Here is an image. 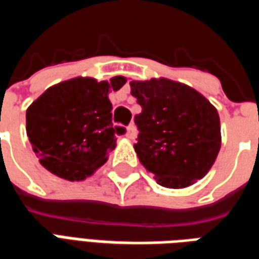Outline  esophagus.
Segmentation results:
<instances>
[{"label":"esophagus","instance_id":"34e87169","mask_svg":"<svg viewBox=\"0 0 259 259\" xmlns=\"http://www.w3.org/2000/svg\"><path fill=\"white\" fill-rule=\"evenodd\" d=\"M126 137H127L129 140H135L136 139V124L135 123H130L129 126H127Z\"/></svg>","mask_w":259,"mask_h":259}]
</instances>
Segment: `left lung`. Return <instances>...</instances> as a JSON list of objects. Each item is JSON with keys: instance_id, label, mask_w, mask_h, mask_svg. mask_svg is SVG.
Wrapping results in <instances>:
<instances>
[{"instance_id": "obj_1", "label": "left lung", "mask_w": 259, "mask_h": 259, "mask_svg": "<svg viewBox=\"0 0 259 259\" xmlns=\"http://www.w3.org/2000/svg\"><path fill=\"white\" fill-rule=\"evenodd\" d=\"M130 89L141 105L135 150L143 166L168 189L202 179L221 150L217 108L190 85L165 77L133 80Z\"/></svg>"}]
</instances>
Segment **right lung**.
<instances>
[{
    "label": "right lung",
    "instance_id": "1",
    "mask_svg": "<svg viewBox=\"0 0 259 259\" xmlns=\"http://www.w3.org/2000/svg\"><path fill=\"white\" fill-rule=\"evenodd\" d=\"M126 77L107 81L74 77L51 85L26 111V133L40 163L62 179L84 180L102 166L124 127L113 126L111 91Z\"/></svg>",
    "mask_w": 259,
    "mask_h": 259
}]
</instances>
